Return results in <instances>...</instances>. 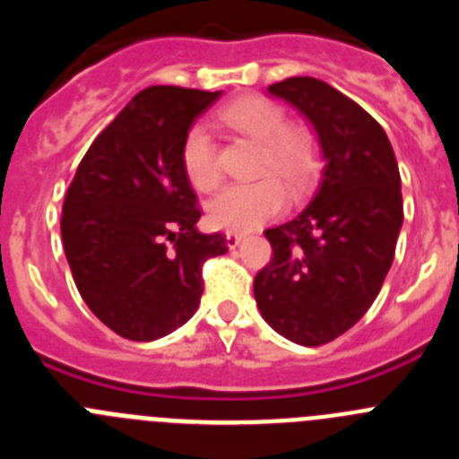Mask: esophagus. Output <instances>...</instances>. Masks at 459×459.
<instances>
[{
  "mask_svg": "<svg viewBox=\"0 0 459 459\" xmlns=\"http://www.w3.org/2000/svg\"><path fill=\"white\" fill-rule=\"evenodd\" d=\"M225 238H227V246H230V248L234 250V248H237V246H241L243 234H238V232H227Z\"/></svg>",
  "mask_w": 459,
  "mask_h": 459,
  "instance_id": "esophagus-1",
  "label": "esophagus"
}]
</instances>
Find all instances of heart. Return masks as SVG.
<instances>
[{
	"instance_id": "b5f03b06",
	"label": "heart",
	"mask_w": 459,
	"mask_h": 459,
	"mask_svg": "<svg viewBox=\"0 0 459 459\" xmlns=\"http://www.w3.org/2000/svg\"><path fill=\"white\" fill-rule=\"evenodd\" d=\"M218 119L232 131L259 142L255 177L264 179L221 190L206 204V218L218 230L248 232L285 209L287 193L280 181L291 193L306 188L317 168V137L306 126L287 124L285 109L264 96H241L222 105ZM181 165L193 188L202 193L213 190L221 181L216 147L204 126H190L184 135Z\"/></svg>"
}]
</instances>
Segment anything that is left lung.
I'll use <instances>...</instances> for the list:
<instances>
[{
	"label": "left lung",
	"mask_w": 459,
	"mask_h": 459,
	"mask_svg": "<svg viewBox=\"0 0 459 459\" xmlns=\"http://www.w3.org/2000/svg\"><path fill=\"white\" fill-rule=\"evenodd\" d=\"M269 91L312 124L322 172L310 204L264 232L273 257L255 275V301L280 335L319 347L350 331L384 285L403 227L400 169L384 128L331 84L287 78Z\"/></svg>",
	"instance_id": "left-lung-1"
}]
</instances>
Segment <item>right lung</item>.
Masks as SVG:
<instances>
[{
    "label": "right lung",
    "instance_id": "add662e5",
    "mask_svg": "<svg viewBox=\"0 0 459 459\" xmlns=\"http://www.w3.org/2000/svg\"><path fill=\"white\" fill-rule=\"evenodd\" d=\"M221 91L149 87L100 133L68 186L62 241L89 310L121 338L149 342L200 306L202 264L227 253L222 234L197 232L181 165L193 121Z\"/></svg>",
    "mask_w": 459,
    "mask_h": 459
}]
</instances>
